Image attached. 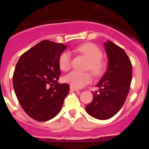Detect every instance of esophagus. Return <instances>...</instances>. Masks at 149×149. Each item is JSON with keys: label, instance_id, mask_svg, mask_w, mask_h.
<instances>
[{"label": "esophagus", "instance_id": "esophagus-1", "mask_svg": "<svg viewBox=\"0 0 149 149\" xmlns=\"http://www.w3.org/2000/svg\"><path fill=\"white\" fill-rule=\"evenodd\" d=\"M70 89L71 90V91H79V90L78 89V88H74V87H73V86H70Z\"/></svg>", "mask_w": 149, "mask_h": 149}]
</instances>
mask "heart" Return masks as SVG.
I'll list each match as a JSON object with an SVG mask.
<instances>
[{"label":"heart","mask_w":149,"mask_h":149,"mask_svg":"<svg viewBox=\"0 0 149 149\" xmlns=\"http://www.w3.org/2000/svg\"><path fill=\"white\" fill-rule=\"evenodd\" d=\"M76 50L83 54L88 61V68L95 76H100L106 68V63L102 59V52L96 45L92 43H84L76 48ZM71 55L68 51L63 52L59 58V65L61 70H68L70 67ZM65 81L74 88H82L92 81L91 73L73 70L66 75Z\"/></svg>","instance_id":"obj_1"}]
</instances>
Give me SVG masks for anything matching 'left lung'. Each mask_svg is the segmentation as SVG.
Returning <instances> with one entry per match:
<instances>
[{"label":"left lung","mask_w":149,"mask_h":149,"mask_svg":"<svg viewBox=\"0 0 149 149\" xmlns=\"http://www.w3.org/2000/svg\"><path fill=\"white\" fill-rule=\"evenodd\" d=\"M108 59L107 68L96 86L92 102L86 107L90 116L108 120L116 115L125 102L132 80V65L122 48L107 40L104 43Z\"/></svg>","instance_id":"8db88e82"}]
</instances>
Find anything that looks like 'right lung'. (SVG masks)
I'll return each mask as SVG.
<instances>
[{
  "label": "right lung",
  "mask_w": 149,
  "mask_h": 149,
  "mask_svg": "<svg viewBox=\"0 0 149 149\" xmlns=\"http://www.w3.org/2000/svg\"><path fill=\"white\" fill-rule=\"evenodd\" d=\"M66 48L61 43L43 40L19 58L13 73V89L32 119L47 121L62 108L69 85L57 81L61 74L59 58Z\"/></svg>",
  "instance_id": "add662e5"
}]
</instances>
